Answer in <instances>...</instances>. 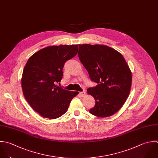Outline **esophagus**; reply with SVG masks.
I'll list each match as a JSON object with an SVG mask.
<instances>
[{
    "label": "esophagus",
    "instance_id": "obj_1",
    "mask_svg": "<svg viewBox=\"0 0 158 158\" xmlns=\"http://www.w3.org/2000/svg\"><path fill=\"white\" fill-rule=\"evenodd\" d=\"M79 95L81 97H84L85 95V91H83V92H79Z\"/></svg>",
    "mask_w": 158,
    "mask_h": 158
}]
</instances>
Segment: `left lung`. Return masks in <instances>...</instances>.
I'll list each match as a JSON object with an SVG mask.
<instances>
[{
  "label": "left lung",
  "mask_w": 158,
  "mask_h": 158,
  "mask_svg": "<svg viewBox=\"0 0 158 158\" xmlns=\"http://www.w3.org/2000/svg\"><path fill=\"white\" fill-rule=\"evenodd\" d=\"M79 58L90 79L98 84L87 93L95 100L89 111L99 117H109L118 112L130 94L132 73L124 58L115 49L104 45H79Z\"/></svg>",
  "instance_id": "left-lung-1"
}]
</instances>
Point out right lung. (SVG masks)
Instances as JSON below:
<instances>
[{"mask_svg": "<svg viewBox=\"0 0 158 158\" xmlns=\"http://www.w3.org/2000/svg\"><path fill=\"white\" fill-rule=\"evenodd\" d=\"M78 45L48 46L33 54L23 72L21 87L25 99L40 116L54 119L63 115L78 94L57 86L65 62L75 56Z\"/></svg>", "mask_w": 158, "mask_h": 158, "instance_id": "right-lung-1", "label": "right lung"}]
</instances>
